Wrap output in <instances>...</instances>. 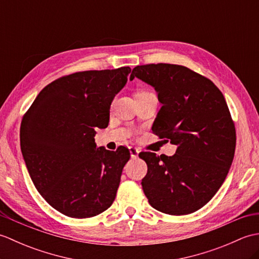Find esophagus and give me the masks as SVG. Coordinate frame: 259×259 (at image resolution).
Masks as SVG:
<instances>
[{"mask_svg": "<svg viewBox=\"0 0 259 259\" xmlns=\"http://www.w3.org/2000/svg\"><path fill=\"white\" fill-rule=\"evenodd\" d=\"M129 152H130V156L131 158H137L139 155V148H136V147H129Z\"/></svg>", "mask_w": 259, "mask_h": 259, "instance_id": "34e87169", "label": "esophagus"}]
</instances>
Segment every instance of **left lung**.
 <instances>
[{
    "label": "left lung",
    "mask_w": 259,
    "mask_h": 259,
    "mask_svg": "<svg viewBox=\"0 0 259 259\" xmlns=\"http://www.w3.org/2000/svg\"><path fill=\"white\" fill-rule=\"evenodd\" d=\"M135 76L155 88L162 103L152 133L177 146L171 157L139 153L148 166L142 189L159 211L195 212L216 195L234 159L236 131L226 100L210 80L183 65H138L130 80Z\"/></svg>",
    "instance_id": "8db88e82"
}]
</instances>
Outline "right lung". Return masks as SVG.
I'll use <instances>...</instances> for the list:
<instances>
[{
    "instance_id": "obj_1",
    "label": "right lung",
    "mask_w": 259,
    "mask_h": 259,
    "mask_svg": "<svg viewBox=\"0 0 259 259\" xmlns=\"http://www.w3.org/2000/svg\"><path fill=\"white\" fill-rule=\"evenodd\" d=\"M129 67L62 76L38 93L22 119L21 150L36 190L72 218L97 216L112 205L130 159L97 147L96 129L107 128L110 106L128 81Z\"/></svg>"
}]
</instances>
